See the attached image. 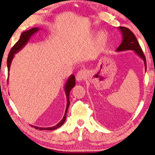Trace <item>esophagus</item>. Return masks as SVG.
Returning a JSON list of instances; mask_svg holds the SVG:
<instances>
[{
    "label": "esophagus",
    "mask_w": 155,
    "mask_h": 155,
    "mask_svg": "<svg viewBox=\"0 0 155 155\" xmlns=\"http://www.w3.org/2000/svg\"><path fill=\"white\" fill-rule=\"evenodd\" d=\"M86 71L81 70L77 73V76H76V78H77L78 81H82L85 78V77H86Z\"/></svg>",
    "instance_id": "1"
}]
</instances>
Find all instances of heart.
Segmentation results:
<instances>
[{"instance_id": "obj_1", "label": "heart", "mask_w": 155, "mask_h": 155, "mask_svg": "<svg viewBox=\"0 0 155 155\" xmlns=\"http://www.w3.org/2000/svg\"><path fill=\"white\" fill-rule=\"evenodd\" d=\"M106 41V35L104 33H100L97 35V41H98L99 43H104Z\"/></svg>"}]
</instances>
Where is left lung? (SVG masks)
<instances>
[{
  "mask_svg": "<svg viewBox=\"0 0 155 155\" xmlns=\"http://www.w3.org/2000/svg\"><path fill=\"white\" fill-rule=\"evenodd\" d=\"M118 29L120 30L122 35V41L121 43L119 45V46L117 48V51H134L137 55H138L142 60L144 61L145 64V71L147 69V65H146V59L145 55L143 54V52L141 49V48L139 45V43L137 40L136 37L135 36L134 33L128 29V28L120 27H118Z\"/></svg>",
  "mask_w": 155,
  "mask_h": 155,
  "instance_id": "8db88e82",
  "label": "left lung"
}]
</instances>
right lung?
I'll use <instances>...</instances> for the list:
<instances>
[{"label":"right lung","instance_id":"1","mask_svg":"<svg viewBox=\"0 0 155 155\" xmlns=\"http://www.w3.org/2000/svg\"><path fill=\"white\" fill-rule=\"evenodd\" d=\"M39 30H40V28L38 27H34L32 28V29L28 30V31H24L22 34H21L20 38H19V41L15 43L14 45V46L12 48V49L10 50L9 55H8V60H7V65H8V72L10 71V65H11L12 61L13 60L15 57V54H16L18 53V52L23 48L24 47L27 45V43L29 42V41L30 40V38H31V36H33L34 34H36V32H38ZM8 77H9V74H8ZM76 85V79H75V77L74 75L71 74L70 77L68 78V79L65 83L64 85V91H65V94H66V97H67V107H66V110H65V113L64 114V117L62 120H61L58 124H56L55 126H52V127H38V126H31L32 127H34L36 128V129H39V130H55L58 128L60 126H62L63 124L64 123L65 120H66V117H67V110H68V107L69 106V104H70V102H69V93L71 89L73 88V87H74Z\"/></svg>","mask_w":155,"mask_h":155}]
</instances>
